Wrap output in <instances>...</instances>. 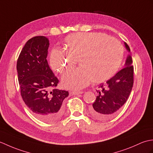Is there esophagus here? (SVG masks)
Returning a JSON list of instances; mask_svg holds the SVG:
<instances>
[{
  "mask_svg": "<svg viewBox=\"0 0 153 153\" xmlns=\"http://www.w3.org/2000/svg\"><path fill=\"white\" fill-rule=\"evenodd\" d=\"M83 91H70V94L71 95H78L79 94H82Z\"/></svg>",
  "mask_w": 153,
  "mask_h": 153,
  "instance_id": "obj_1",
  "label": "esophagus"
}]
</instances>
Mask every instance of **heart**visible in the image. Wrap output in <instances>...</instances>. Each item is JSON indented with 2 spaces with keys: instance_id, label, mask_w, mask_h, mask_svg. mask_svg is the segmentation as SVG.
Segmentation results:
<instances>
[{
  "instance_id": "1",
  "label": "heart",
  "mask_w": 153,
  "mask_h": 153,
  "mask_svg": "<svg viewBox=\"0 0 153 153\" xmlns=\"http://www.w3.org/2000/svg\"><path fill=\"white\" fill-rule=\"evenodd\" d=\"M65 49L55 48L50 55V66L60 74L74 66L79 60L81 67L67 71L62 77L66 89L79 90L93 81L99 83L112 77L121 65L123 47L119 41L103 33L79 32L64 39Z\"/></svg>"
}]
</instances>
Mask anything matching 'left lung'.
I'll return each mask as SVG.
<instances>
[{"instance_id": "left-lung-1", "label": "left lung", "mask_w": 153, "mask_h": 153, "mask_svg": "<svg viewBox=\"0 0 153 153\" xmlns=\"http://www.w3.org/2000/svg\"><path fill=\"white\" fill-rule=\"evenodd\" d=\"M126 50L129 54L127 56L123 69L114 76L101 84L98 96L90 108V113L98 120H108L118 113L124 105L131 91L134 84V67L130 48L124 42Z\"/></svg>"}]
</instances>
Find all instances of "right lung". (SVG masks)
I'll return each instance as SVG.
<instances>
[{
    "mask_svg": "<svg viewBox=\"0 0 153 153\" xmlns=\"http://www.w3.org/2000/svg\"><path fill=\"white\" fill-rule=\"evenodd\" d=\"M48 39L44 36L30 39L17 61L21 95L35 117L45 122L56 121L64 113L66 91L54 89L58 79L48 64Z\"/></svg>",
    "mask_w": 153,
    "mask_h": 153,
    "instance_id": "1",
    "label": "right lung"
}]
</instances>
